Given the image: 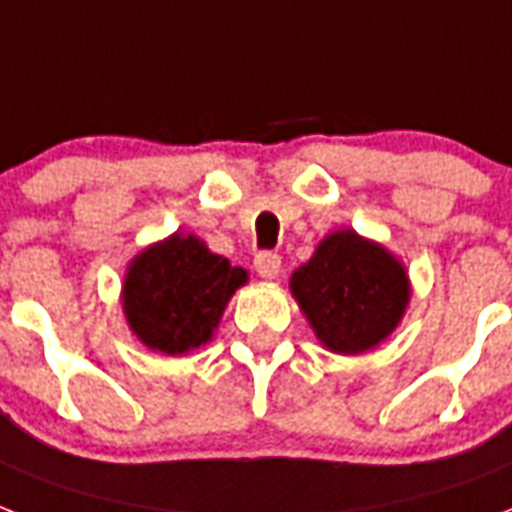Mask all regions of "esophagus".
Instances as JSON below:
<instances>
[{
    "mask_svg": "<svg viewBox=\"0 0 512 512\" xmlns=\"http://www.w3.org/2000/svg\"><path fill=\"white\" fill-rule=\"evenodd\" d=\"M253 264H256V272H259L261 277H267V280H272V277L280 275V267H283L280 256L272 251H261L259 256L253 259Z\"/></svg>",
    "mask_w": 512,
    "mask_h": 512,
    "instance_id": "obj_1",
    "label": "esophagus"
}]
</instances>
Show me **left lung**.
<instances>
[{
    "instance_id": "obj_1",
    "label": "left lung",
    "mask_w": 512,
    "mask_h": 512,
    "mask_svg": "<svg viewBox=\"0 0 512 512\" xmlns=\"http://www.w3.org/2000/svg\"><path fill=\"white\" fill-rule=\"evenodd\" d=\"M291 291L331 352L355 355L392 334L408 304V277L382 245L336 232L291 277Z\"/></svg>"
}]
</instances>
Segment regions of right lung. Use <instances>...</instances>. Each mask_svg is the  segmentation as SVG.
I'll return each mask as SVG.
<instances>
[{
	"label": "right lung",
	"instance_id": "obj_1",
	"mask_svg": "<svg viewBox=\"0 0 512 512\" xmlns=\"http://www.w3.org/2000/svg\"><path fill=\"white\" fill-rule=\"evenodd\" d=\"M245 269L211 253L192 235L152 245L125 277V315L149 350L184 355L211 339Z\"/></svg>",
	"mask_w": 512,
	"mask_h": 512
}]
</instances>
